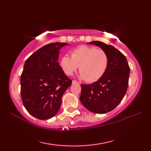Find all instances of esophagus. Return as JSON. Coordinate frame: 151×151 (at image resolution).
Segmentation results:
<instances>
[{"mask_svg":"<svg viewBox=\"0 0 151 151\" xmlns=\"http://www.w3.org/2000/svg\"><path fill=\"white\" fill-rule=\"evenodd\" d=\"M72 83H73V84H80V83L76 81H73Z\"/></svg>","mask_w":151,"mask_h":151,"instance_id":"obj_1","label":"esophagus"}]
</instances>
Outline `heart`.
I'll list each match as a JSON object with an SVG mask.
<instances>
[{"label": "heart", "instance_id": "heart-1", "mask_svg": "<svg viewBox=\"0 0 151 151\" xmlns=\"http://www.w3.org/2000/svg\"><path fill=\"white\" fill-rule=\"evenodd\" d=\"M109 63L107 53L103 50L88 46H81L73 50L71 58L64 55L60 65L65 75L71 76L79 66L81 78L92 83L99 81L106 71Z\"/></svg>", "mask_w": 151, "mask_h": 151}]
</instances>
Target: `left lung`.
Instances as JSON below:
<instances>
[{
  "mask_svg": "<svg viewBox=\"0 0 151 151\" xmlns=\"http://www.w3.org/2000/svg\"><path fill=\"white\" fill-rule=\"evenodd\" d=\"M107 53L109 63L106 71L98 81L81 85L80 100L84 107L96 114L113 110L123 100L129 85L130 67L119 50L101 41H91Z\"/></svg>",
  "mask_w": 151,
  "mask_h": 151,
  "instance_id": "left-lung-1",
  "label": "left lung"
}]
</instances>
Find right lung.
<instances>
[{
	"instance_id": "add662e5",
	"label": "right lung",
	"mask_w": 151,
	"mask_h": 151,
	"mask_svg": "<svg viewBox=\"0 0 151 151\" xmlns=\"http://www.w3.org/2000/svg\"><path fill=\"white\" fill-rule=\"evenodd\" d=\"M67 45H46L24 63L21 75L22 102L28 113L39 119H49L57 114L63 95L72 84L58 62L59 50Z\"/></svg>"
}]
</instances>
